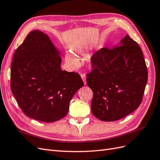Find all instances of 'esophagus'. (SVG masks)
Returning <instances> with one entry per match:
<instances>
[{
    "label": "esophagus",
    "mask_w": 160,
    "mask_h": 160,
    "mask_svg": "<svg viewBox=\"0 0 160 160\" xmlns=\"http://www.w3.org/2000/svg\"><path fill=\"white\" fill-rule=\"evenodd\" d=\"M81 78L82 79V80H83L84 82V84L86 85V76L83 74H81Z\"/></svg>",
    "instance_id": "obj_1"
}]
</instances>
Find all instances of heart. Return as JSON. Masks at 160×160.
I'll return each mask as SVG.
<instances>
[{
  "mask_svg": "<svg viewBox=\"0 0 160 160\" xmlns=\"http://www.w3.org/2000/svg\"><path fill=\"white\" fill-rule=\"evenodd\" d=\"M65 61L66 62L72 67H76L78 66V62L75 56L71 53H66L65 55Z\"/></svg>",
  "mask_w": 160,
  "mask_h": 160,
  "instance_id": "b5f03b06",
  "label": "heart"
}]
</instances>
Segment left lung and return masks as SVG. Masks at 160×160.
Here are the masks:
<instances>
[{"mask_svg": "<svg viewBox=\"0 0 160 160\" xmlns=\"http://www.w3.org/2000/svg\"><path fill=\"white\" fill-rule=\"evenodd\" d=\"M93 70L86 83L93 92L91 110L102 121H116L140 105L148 70L138 43L126 35L120 44L102 48L92 57Z\"/></svg>", "mask_w": 160, "mask_h": 160, "instance_id": "1", "label": "left lung"}]
</instances>
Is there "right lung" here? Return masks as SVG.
Instances as JSON below:
<instances>
[{
	"instance_id": "right-lung-1",
	"label": "right lung",
	"mask_w": 160,
	"mask_h": 160,
	"mask_svg": "<svg viewBox=\"0 0 160 160\" xmlns=\"http://www.w3.org/2000/svg\"><path fill=\"white\" fill-rule=\"evenodd\" d=\"M60 54L48 36L34 30L13 55L11 91L20 109L30 118L44 122L63 118L71 99L84 86L78 73L62 70Z\"/></svg>"
}]
</instances>
